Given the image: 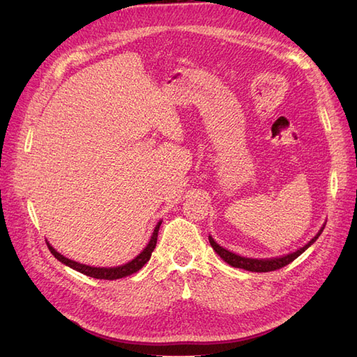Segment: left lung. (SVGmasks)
<instances>
[{"mask_svg":"<svg viewBox=\"0 0 357 357\" xmlns=\"http://www.w3.org/2000/svg\"><path fill=\"white\" fill-rule=\"evenodd\" d=\"M326 225L321 227V230L317 233V236L314 239H310L306 245L301 247L300 250L294 251V253H289L286 256L282 257H273V259H250V257H242L231 253V251L222 248L221 245L216 244L213 241L212 236H208V242H211L212 248L216 251V255H218L224 262H227L229 265L234 266V268H241V269H245V271H251V273H269V271H275V269H280L286 265H289L292 260L297 259L301 253H304L314 242L319 238V234L323 233Z\"/></svg>","mask_w":357,"mask_h":357,"instance_id":"1","label":"left lung"}]
</instances>
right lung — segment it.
<instances>
[{
	"mask_svg": "<svg viewBox=\"0 0 357 357\" xmlns=\"http://www.w3.org/2000/svg\"><path fill=\"white\" fill-rule=\"evenodd\" d=\"M162 221L155 225V229L153 231V236L149 242V245H146L142 253L136 256L133 260H130L128 264L126 265H121V266H115V268H97V266H89V265H83V264H78V262H74V260L65 257L63 255L57 253V251L51 247L48 242L47 245L51 251V255H53L57 260H60V262L65 264L66 266L75 269V271L82 273L84 275H89V277H93V279H100V280H116V279H123V277H127L130 274H135L136 271H139L146 262H149L150 257H151V253L153 250L155 248V244H158V233H159V227H160Z\"/></svg>",
	"mask_w": 357,
	"mask_h": 357,
	"instance_id": "add662e5",
	"label": "right lung"
}]
</instances>
